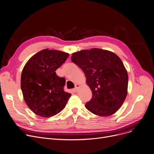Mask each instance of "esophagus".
I'll list each match as a JSON object with an SVG mask.
<instances>
[{
	"mask_svg": "<svg viewBox=\"0 0 154 154\" xmlns=\"http://www.w3.org/2000/svg\"><path fill=\"white\" fill-rule=\"evenodd\" d=\"M79 87V85H78V84H76L75 85V88L74 89H73V91H74L75 92H76L77 91H78V88Z\"/></svg>",
	"mask_w": 154,
	"mask_h": 154,
	"instance_id": "esophagus-1",
	"label": "esophagus"
}]
</instances>
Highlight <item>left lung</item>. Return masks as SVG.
Returning <instances> with one entry per match:
<instances>
[{
	"mask_svg": "<svg viewBox=\"0 0 154 154\" xmlns=\"http://www.w3.org/2000/svg\"><path fill=\"white\" fill-rule=\"evenodd\" d=\"M71 61L83 71L92 91L86 108L101 116L115 113L127 94L128 73L120 58L111 51L94 48L74 53Z\"/></svg>",
	"mask_w": 154,
	"mask_h": 154,
	"instance_id": "left-lung-1",
	"label": "left lung"
}]
</instances>
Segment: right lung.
Segmentation results:
<instances>
[{
    "mask_svg": "<svg viewBox=\"0 0 154 154\" xmlns=\"http://www.w3.org/2000/svg\"><path fill=\"white\" fill-rule=\"evenodd\" d=\"M69 54L43 49L32 56L22 71L20 87L26 103L36 115L50 117L64 109L71 94L64 91L66 80L56 70Z\"/></svg>",
    "mask_w": 154,
    "mask_h": 154,
    "instance_id": "obj_1",
    "label": "right lung"
}]
</instances>
